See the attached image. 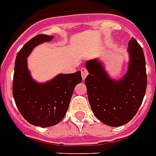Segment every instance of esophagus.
Listing matches in <instances>:
<instances>
[{"label": "esophagus", "instance_id": "esophagus-1", "mask_svg": "<svg viewBox=\"0 0 156 156\" xmlns=\"http://www.w3.org/2000/svg\"><path fill=\"white\" fill-rule=\"evenodd\" d=\"M80 71H81V76H82V79L85 80V78H86V76H88V71L86 69L83 67V68H81Z\"/></svg>", "mask_w": 156, "mask_h": 156}]
</instances>
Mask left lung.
<instances>
[{
  "mask_svg": "<svg viewBox=\"0 0 156 156\" xmlns=\"http://www.w3.org/2000/svg\"><path fill=\"white\" fill-rule=\"evenodd\" d=\"M129 60L124 76L113 79L99 58L85 62L89 75L85 80L88 99L94 114L110 127H119L132 120L146 94V60L135 38L128 43Z\"/></svg>",
  "mask_w": 156,
  "mask_h": 156,
  "instance_id": "obj_1",
  "label": "left lung"
}]
</instances>
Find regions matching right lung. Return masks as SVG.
<instances>
[{
    "label": "right lung",
    "mask_w": 156,
    "mask_h": 156,
    "mask_svg": "<svg viewBox=\"0 0 156 156\" xmlns=\"http://www.w3.org/2000/svg\"><path fill=\"white\" fill-rule=\"evenodd\" d=\"M53 36L39 34L20 50L15 62L13 97L21 115L36 127L54 126L67 112L76 85L82 81L80 71L58 74L46 82L33 79L27 58L35 47L50 42Z\"/></svg>",
    "instance_id": "1"
}]
</instances>
